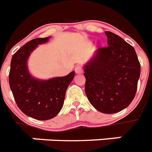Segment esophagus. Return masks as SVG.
I'll list each match as a JSON object with an SVG mask.
<instances>
[{"label": "esophagus", "mask_w": 152, "mask_h": 152, "mask_svg": "<svg viewBox=\"0 0 152 152\" xmlns=\"http://www.w3.org/2000/svg\"><path fill=\"white\" fill-rule=\"evenodd\" d=\"M75 73L77 74V75H80L83 72V70H82V67L81 66H76L75 68Z\"/></svg>", "instance_id": "esophagus-1"}]
</instances>
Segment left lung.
<instances>
[{"label": "left lung", "instance_id": "obj_1", "mask_svg": "<svg viewBox=\"0 0 152 152\" xmlns=\"http://www.w3.org/2000/svg\"><path fill=\"white\" fill-rule=\"evenodd\" d=\"M106 48H98L84 65L85 93L95 109L119 112L134 99L141 73L135 50L118 35L105 31Z\"/></svg>", "mask_w": 152, "mask_h": 152}]
</instances>
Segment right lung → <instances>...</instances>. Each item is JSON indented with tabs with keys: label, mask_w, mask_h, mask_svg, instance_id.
<instances>
[{
	"label": "right lung",
	"mask_w": 152,
	"mask_h": 152,
	"mask_svg": "<svg viewBox=\"0 0 152 152\" xmlns=\"http://www.w3.org/2000/svg\"><path fill=\"white\" fill-rule=\"evenodd\" d=\"M50 37L35 38L26 43L13 55L9 73V85L20 111L37 120L45 121L56 116L61 110L67 87L75 77L71 71L64 77L41 80L29 72L28 60L39 45Z\"/></svg>",
	"instance_id": "1"
}]
</instances>
